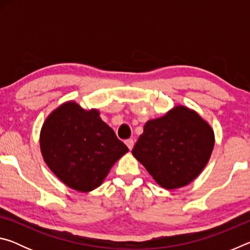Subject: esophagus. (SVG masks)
Listing matches in <instances>:
<instances>
[{"instance_id": "1", "label": "esophagus", "mask_w": 250, "mask_h": 250, "mask_svg": "<svg viewBox=\"0 0 250 250\" xmlns=\"http://www.w3.org/2000/svg\"><path fill=\"white\" fill-rule=\"evenodd\" d=\"M125 145L129 147V150H132V147L134 146V141L132 140V139H129V140L125 141Z\"/></svg>"}]
</instances>
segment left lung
Listing matches in <instances>:
<instances>
[{
    "mask_svg": "<svg viewBox=\"0 0 250 250\" xmlns=\"http://www.w3.org/2000/svg\"><path fill=\"white\" fill-rule=\"evenodd\" d=\"M214 142L210 125L194 110L177 105L146 122L132 154L156 183L174 189L196 179L208 162Z\"/></svg>",
    "mask_w": 250,
    "mask_h": 250,
    "instance_id": "1",
    "label": "left lung"
}]
</instances>
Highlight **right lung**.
I'll list each match as a JSON object with an SVG mask.
<instances>
[{"instance_id":"obj_1","label":"right lung","mask_w":250,"mask_h":250,"mask_svg":"<svg viewBox=\"0 0 250 250\" xmlns=\"http://www.w3.org/2000/svg\"><path fill=\"white\" fill-rule=\"evenodd\" d=\"M41 150L46 164L62 183L90 192L122 155L129 151L96 109L84 110L74 101L59 105L45 120Z\"/></svg>"}]
</instances>
